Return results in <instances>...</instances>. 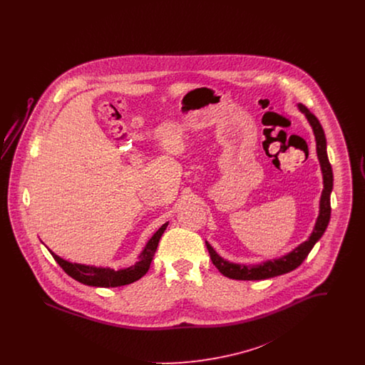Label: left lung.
<instances>
[{"instance_id": "obj_1", "label": "left lung", "mask_w": 365, "mask_h": 365, "mask_svg": "<svg viewBox=\"0 0 365 365\" xmlns=\"http://www.w3.org/2000/svg\"><path fill=\"white\" fill-rule=\"evenodd\" d=\"M301 113L305 115L309 125L312 127L313 135L316 140V153L320 163V170L323 175V191L319 202V216L316 219V223L313 227L312 232L309 238L305 242L299 243L292 252L283 255L279 259L274 260L261 261L259 264H237L227 261L207 242L209 255L215 267L227 278L237 279V280H262V279L274 278L283 274H287L295 269L302 264V261L307 259L309 252L312 250L314 243L317 242L326 228L329 226L331 216L330 195L332 191V170H331L330 161L327 157V142L326 135L323 131V127L317 118L309 112V109L302 104H297Z\"/></svg>"}]
</instances>
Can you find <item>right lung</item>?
<instances>
[{
    "label": "right lung",
    "mask_w": 365,
    "mask_h": 365,
    "mask_svg": "<svg viewBox=\"0 0 365 365\" xmlns=\"http://www.w3.org/2000/svg\"><path fill=\"white\" fill-rule=\"evenodd\" d=\"M167 226H168V222L164 223L152 235V238L146 242L142 252L139 253L138 261L134 265L120 268V269H110L108 267H96V265H87V264H79V262H71L57 256L51 249L49 252L52 253L53 259L57 261V264L70 275L71 278L93 287H118V286L130 284L138 280L149 271L160 238L164 234Z\"/></svg>",
    "instance_id": "1"
}]
</instances>
